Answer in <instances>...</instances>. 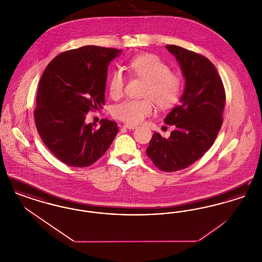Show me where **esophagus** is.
Masks as SVG:
<instances>
[{
	"label": "esophagus",
	"instance_id": "obj_1",
	"mask_svg": "<svg viewBox=\"0 0 262 262\" xmlns=\"http://www.w3.org/2000/svg\"><path fill=\"white\" fill-rule=\"evenodd\" d=\"M124 127L127 128V129H135V128H137V125L125 124V125H124Z\"/></svg>",
	"mask_w": 262,
	"mask_h": 262
}]
</instances>
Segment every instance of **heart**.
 I'll list each match as a JSON object with an SVG mask.
<instances>
[{
  "instance_id": "heart-1",
  "label": "heart",
  "mask_w": 262,
  "mask_h": 262,
  "mask_svg": "<svg viewBox=\"0 0 262 262\" xmlns=\"http://www.w3.org/2000/svg\"><path fill=\"white\" fill-rule=\"evenodd\" d=\"M130 75L145 80L142 89L143 99H128L113 108V116L128 125L141 123L153 112L154 102L161 108L173 107L183 91V78L171 72L168 63L154 54H142L134 57L127 63ZM125 77L122 71L116 70L109 79V92L114 99L120 98L125 89Z\"/></svg>"
}]
</instances>
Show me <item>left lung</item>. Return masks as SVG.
<instances>
[{
  "mask_svg": "<svg viewBox=\"0 0 262 262\" xmlns=\"http://www.w3.org/2000/svg\"><path fill=\"white\" fill-rule=\"evenodd\" d=\"M186 79L180 104L164 123L174 125L169 138L154 133L146 148L153 164L164 172L183 170L209 149L223 123L224 85L207 58L176 45H167Z\"/></svg>",
  "mask_w": 262,
  "mask_h": 262,
  "instance_id": "left-lung-1",
  "label": "left lung"
}]
</instances>
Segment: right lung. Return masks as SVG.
Here are the masks:
<instances>
[{"label": "right lung", "mask_w": 262, "mask_h": 262, "mask_svg": "<svg viewBox=\"0 0 262 262\" xmlns=\"http://www.w3.org/2000/svg\"><path fill=\"white\" fill-rule=\"evenodd\" d=\"M121 50L93 45L66 51L45 69L38 85L34 119L44 144L62 163L83 168L109 148L119 128L103 119L86 124V114L105 105L108 66Z\"/></svg>", "instance_id": "right-lung-1"}]
</instances>
